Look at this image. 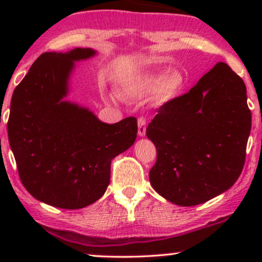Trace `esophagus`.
Masks as SVG:
<instances>
[{"label": "esophagus", "mask_w": 262, "mask_h": 262, "mask_svg": "<svg viewBox=\"0 0 262 262\" xmlns=\"http://www.w3.org/2000/svg\"><path fill=\"white\" fill-rule=\"evenodd\" d=\"M146 133V119L144 117L138 118V134L139 137H144Z\"/></svg>", "instance_id": "34e87169"}]
</instances>
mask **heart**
Masks as SVG:
<instances>
[{"instance_id":"heart-1","label":"heart","mask_w":262,"mask_h":262,"mask_svg":"<svg viewBox=\"0 0 262 262\" xmlns=\"http://www.w3.org/2000/svg\"><path fill=\"white\" fill-rule=\"evenodd\" d=\"M185 86V77L181 73L148 74L137 79L128 87V92L135 97H144L155 93L160 102H169L176 98Z\"/></svg>"}]
</instances>
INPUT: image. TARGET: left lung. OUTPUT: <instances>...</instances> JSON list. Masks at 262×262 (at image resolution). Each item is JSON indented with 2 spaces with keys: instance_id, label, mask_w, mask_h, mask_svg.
<instances>
[{
  "instance_id": "obj_1",
  "label": "left lung",
  "mask_w": 262,
  "mask_h": 262,
  "mask_svg": "<svg viewBox=\"0 0 262 262\" xmlns=\"http://www.w3.org/2000/svg\"><path fill=\"white\" fill-rule=\"evenodd\" d=\"M246 87L225 62L158 110L146 128L156 148L152 188L177 206L204 203L242 173L251 129Z\"/></svg>"
}]
</instances>
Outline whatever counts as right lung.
<instances>
[{"label": "right lung", "instance_id": "add662e5", "mask_svg": "<svg viewBox=\"0 0 262 262\" xmlns=\"http://www.w3.org/2000/svg\"><path fill=\"white\" fill-rule=\"evenodd\" d=\"M95 54H41L12 95L7 129L18 175L33 197L58 208H83L103 196L111 161L137 138L134 117L107 124L64 100L75 61Z\"/></svg>", "mask_w": 262, "mask_h": 262}]
</instances>
